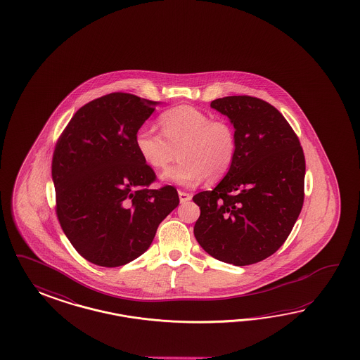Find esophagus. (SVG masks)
Returning <instances> with one entry per match:
<instances>
[{
  "label": "esophagus",
  "instance_id": "obj_1",
  "mask_svg": "<svg viewBox=\"0 0 360 360\" xmlns=\"http://www.w3.org/2000/svg\"><path fill=\"white\" fill-rule=\"evenodd\" d=\"M178 195H179V200H181V203H185V202H188V200L191 199V194L185 193V191H179V193H178Z\"/></svg>",
  "mask_w": 360,
  "mask_h": 360
}]
</instances>
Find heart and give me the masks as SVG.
<instances>
[{"mask_svg": "<svg viewBox=\"0 0 360 360\" xmlns=\"http://www.w3.org/2000/svg\"><path fill=\"white\" fill-rule=\"evenodd\" d=\"M162 133L152 124H142L134 134V148L142 161L155 170L165 169L161 179L179 186H195L205 178L218 181L229 173L238 152L235 129L227 121L211 120L194 107H178L164 112L160 119Z\"/></svg>", "mask_w": 360, "mask_h": 360, "instance_id": "heart-1", "label": "heart"}]
</instances>
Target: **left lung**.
Here are the masks:
<instances>
[{"instance_id":"8db88e82","label":"left lung","mask_w":360,"mask_h":360,"mask_svg":"<svg viewBox=\"0 0 360 360\" xmlns=\"http://www.w3.org/2000/svg\"><path fill=\"white\" fill-rule=\"evenodd\" d=\"M211 108L233 125L238 152L218 186L193 198L200 208L194 235L217 260L251 265L277 251L298 219L304 150L289 122L262 98L226 96Z\"/></svg>"}]
</instances>
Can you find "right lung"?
I'll list each match as a JSON object with an SVG mask.
<instances>
[{"instance_id":"obj_1","label":"right lung","mask_w":360,"mask_h":360,"mask_svg":"<svg viewBox=\"0 0 360 360\" xmlns=\"http://www.w3.org/2000/svg\"><path fill=\"white\" fill-rule=\"evenodd\" d=\"M160 103L115 92L77 110L55 146L56 215L80 256L115 268L141 256L178 205L173 186L148 188L152 167L134 134Z\"/></svg>"}]
</instances>
